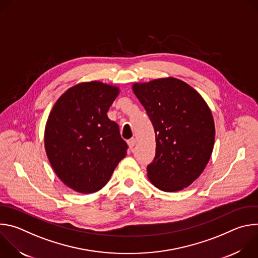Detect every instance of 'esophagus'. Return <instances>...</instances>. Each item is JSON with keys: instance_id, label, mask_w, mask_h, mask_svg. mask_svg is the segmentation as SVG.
<instances>
[{"instance_id": "1", "label": "esophagus", "mask_w": 258, "mask_h": 258, "mask_svg": "<svg viewBox=\"0 0 258 258\" xmlns=\"http://www.w3.org/2000/svg\"><path fill=\"white\" fill-rule=\"evenodd\" d=\"M136 139H131V140H128L127 141V145H128V147H130V149H133L134 147H135V145H136Z\"/></svg>"}]
</instances>
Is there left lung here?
Wrapping results in <instances>:
<instances>
[{"label": "left lung", "mask_w": 258, "mask_h": 258, "mask_svg": "<svg viewBox=\"0 0 258 258\" xmlns=\"http://www.w3.org/2000/svg\"><path fill=\"white\" fill-rule=\"evenodd\" d=\"M133 91L155 131L156 153L147 166L148 178L164 192L189 187L203 172L213 150L210 108L195 89L171 77L136 83Z\"/></svg>", "instance_id": "obj_1"}]
</instances>
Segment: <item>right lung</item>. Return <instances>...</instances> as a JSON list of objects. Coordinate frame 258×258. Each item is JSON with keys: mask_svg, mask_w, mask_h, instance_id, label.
Segmentation results:
<instances>
[{"mask_svg": "<svg viewBox=\"0 0 258 258\" xmlns=\"http://www.w3.org/2000/svg\"><path fill=\"white\" fill-rule=\"evenodd\" d=\"M120 90L93 81L69 88L54 104L45 127V149L57 176L73 191L101 190L125 157L127 145L107 112Z\"/></svg>", "mask_w": 258, "mask_h": 258, "instance_id": "right-lung-1", "label": "right lung"}]
</instances>
